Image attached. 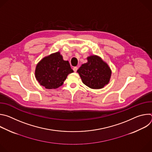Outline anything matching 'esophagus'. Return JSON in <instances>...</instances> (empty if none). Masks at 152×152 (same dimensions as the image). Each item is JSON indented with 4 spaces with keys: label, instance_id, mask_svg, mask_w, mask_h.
<instances>
[{
    "label": "esophagus",
    "instance_id": "obj_1",
    "mask_svg": "<svg viewBox=\"0 0 152 152\" xmlns=\"http://www.w3.org/2000/svg\"><path fill=\"white\" fill-rule=\"evenodd\" d=\"M73 69L74 72H76L77 70V67H73Z\"/></svg>",
    "mask_w": 152,
    "mask_h": 152
}]
</instances>
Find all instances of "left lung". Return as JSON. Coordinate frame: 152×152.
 <instances>
[{
    "instance_id": "8db88e82",
    "label": "left lung",
    "mask_w": 152,
    "mask_h": 152,
    "mask_svg": "<svg viewBox=\"0 0 152 152\" xmlns=\"http://www.w3.org/2000/svg\"><path fill=\"white\" fill-rule=\"evenodd\" d=\"M88 62L77 70L82 82L92 89H100L110 82L111 70L102 58L96 55L87 58Z\"/></svg>"
}]
</instances>
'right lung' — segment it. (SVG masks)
<instances>
[{"label": "right lung", "instance_id": "obj_1", "mask_svg": "<svg viewBox=\"0 0 152 152\" xmlns=\"http://www.w3.org/2000/svg\"><path fill=\"white\" fill-rule=\"evenodd\" d=\"M73 72L68 61L59 52L42 58L37 65L35 75L38 83L47 89L61 86L69 74Z\"/></svg>", "mask_w": 152, "mask_h": 152}]
</instances>
